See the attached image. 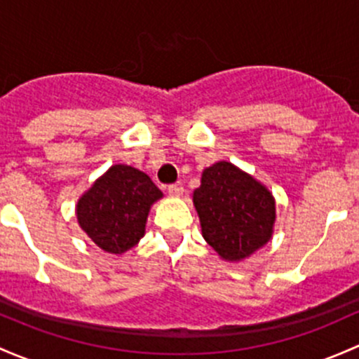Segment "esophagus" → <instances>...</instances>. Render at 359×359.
<instances>
[{
	"mask_svg": "<svg viewBox=\"0 0 359 359\" xmlns=\"http://www.w3.org/2000/svg\"><path fill=\"white\" fill-rule=\"evenodd\" d=\"M184 192L182 184H170L168 186V194L170 196H180Z\"/></svg>",
	"mask_w": 359,
	"mask_h": 359,
	"instance_id": "1",
	"label": "esophagus"
}]
</instances>
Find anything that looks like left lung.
I'll use <instances>...</instances> for the list:
<instances>
[{
	"label": "left lung",
	"mask_w": 359,
	"mask_h": 359,
	"mask_svg": "<svg viewBox=\"0 0 359 359\" xmlns=\"http://www.w3.org/2000/svg\"><path fill=\"white\" fill-rule=\"evenodd\" d=\"M192 199L203 237L224 259L239 262L270 241L273 198L232 163L220 161L206 168Z\"/></svg>",
	"instance_id": "obj_1"
}]
</instances>
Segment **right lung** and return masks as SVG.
<instances>
[{"mask_svg":"<svg viewBox=\"0 0 359 359\" xmlns=\"http://www.w3.org/2000/svg\"><path fill=\"white\" fill-rule=\"evenodd\" d=\"M161 196L146 173L115 165L79 199V225L97 248L120 255L144 236L151 205Z\"/></svg>","mask_w":359,"mask_h":359,"instance_id":"right-lung-1","label":"right lung"}]
</instances>
